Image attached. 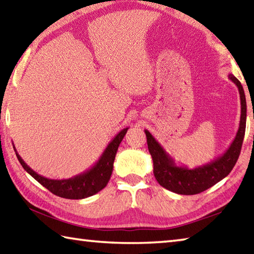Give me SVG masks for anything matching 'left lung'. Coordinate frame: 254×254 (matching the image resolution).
<instances>
[{
    "instance_id": "left-lung-1",
    "label": "left lung",
    "mask_w": 254,
    "mask_h": 254,
    "mask_svg": "<svg viewBox=\"0 0 254 254\" xmlns=\"http://www.w3.org/2000/svg\"><path fill=\"white\" fill-rule=\"evenodd\" d=\"M231 79L236 85L241 100V118L239 130L229 149L221 157L214 159L206 165L189 169L186 166H177L173 158L165 151L161 144L154 139L151 133L144 130L147 135L149 152L153 160V175L163 188L180 195H195L206 190L221 182L233 169L238 161L242 148L247 124L246 94L240 80L230 74Z\"/></svg>"
}]
</instances>
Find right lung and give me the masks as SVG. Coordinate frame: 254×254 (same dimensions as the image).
<instances>
[{
	"mask_svg": "<svg viewBox=\"0 0 254 254\" xmlns=\"http://www.w3.org/2000/svg\"><path fill=\"white\" fill-rule=\"evenodd\" d=\"M127 128L128 127L123 128L113 137V140L111 141L104 152L102 153L101 158L91 169L69 179H49L44 177V176H40L22 160V158L20 157L15 149L14 151L23 169L53 194L68 199H83L86 197L97 194L109 183L112 171H113L115 154H117L119 145L126 135Z\"/></svg>",
	"mask_w": 254,
	"mask_h": 254,
	"instance_id": "obj_1",
	"label": "right lung"
}]
</instances>
